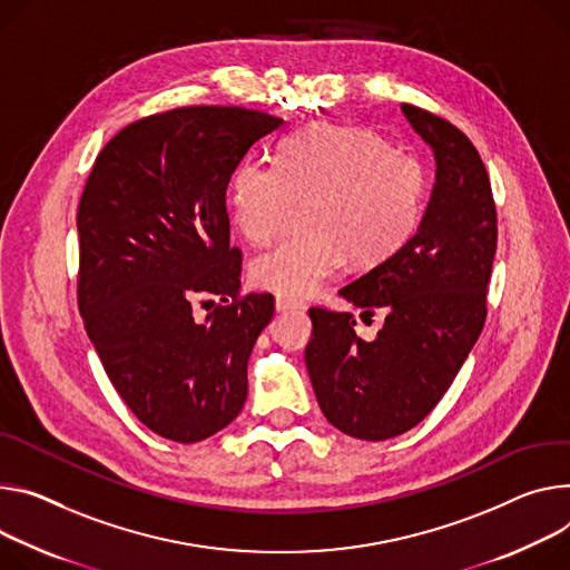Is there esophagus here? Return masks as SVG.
<instances>
[{
    "instance_id": "34e87169",
    "label": "esophagus",
    "mask_w": 570,
    "mask_h": 570,
    "mask_svg": "<svg viewBox=\"0 0 570 570\" xmlns=\"http://www.w3.org/2000/svg\"><path fill=\"white\" fill-rule=\"evenodd\" d=\"M304 304L299 302V299H293V297H288V295H277V299H275V308L279 314H286V312H295V308H302Z\"/></svg>"
}]
</instances>
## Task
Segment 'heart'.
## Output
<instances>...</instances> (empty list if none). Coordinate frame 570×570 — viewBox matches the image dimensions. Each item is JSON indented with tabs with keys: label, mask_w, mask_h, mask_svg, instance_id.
Returning <instances> with one entry per match:
<instances>
[{
	"label": "heart",
	"mask_w": 570,
	"mask_h": 570,
	"mask_svg": "<svg viewBox=\"0 0 570 570\" xmlns=\"http://www.w3.org/2000/svg\"><path fill=\"white\" fill-rule=\"evenodd\" d=\"M306 199L308 232L252 262L258 288L302 297L334 277L347 254L358 266L384 262L421 223L425 170L377 131L318 122L279 142L277 166L245 159L229 181L232 220L252 245L271 243Z\"/></svg>",
	"instance_id": "1"
}]
</instances>
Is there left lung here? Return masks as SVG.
<instances>
[{
    "label": "left lung",
    "mask_w": 570,
    "mask_h": 570,
    "mask_svg": "<svg viewBox=\"0 0 570 570\" xmlns=\"http://www.w3.org/2000/svg\"><path fill=\"white\" fill-rule=\"evenodd\" d=\"M402 114L436 159L425 216L397 252L338 293L382 312L375 341L354 316L308 308L304 350L325 419L347 436L384 441L416 428L450 389L487 321V286L498 245L491 181L480 151L452 122L413 105Z\"/></svg>",
    "instance_id": "1"
}]
</instances>
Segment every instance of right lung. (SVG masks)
<instances>
[{
  "label": "right lung",
  "mask_w": 570,
  "mask_h": 570,
  "mask_svg": "<svg viewBox=\"0 0 570 570\" xmlns=\"http://www.w3.org/2000/svg\"><path fill=\"white\" fill-rule=\"evenodd\" d=\"M282 125L243 107L154 114L105 145L83 186L79 314L114 389L164 439H209L245 404L275 297L240 295L225 193L247 149ZM206 294L226 304L195 322Z\"/></svg>",
  "instance_id": "add662e5"
}]
</instances>
